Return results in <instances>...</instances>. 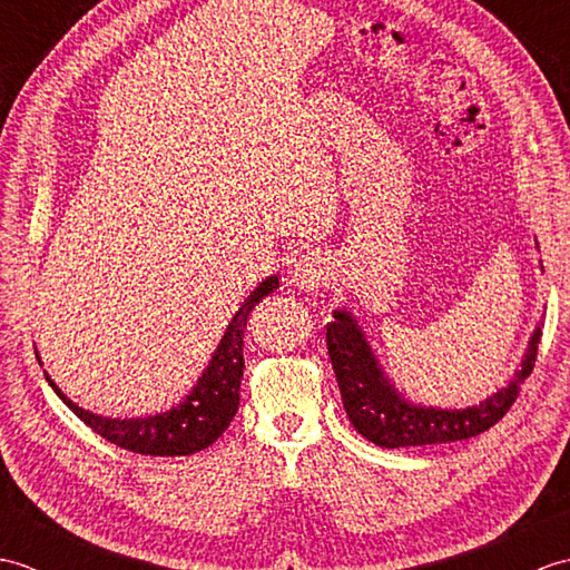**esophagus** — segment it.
<instances>
[{
	"label": "esophagus",
	"instance_id": "obj_1",
	"mask_svg": "<svg viewBox=\"0 0 570 570\" xmlns=\"http://www.w3.org/2000/svg\"><path fill=\"white\" fill-rule=\"evenodd\" d=\"M331 276V262L323 257L321 252H306L294 262L292 269V282L294 286L304 288V292H321V288L328 284Z\"/></svg>",
	"mask_w": 570,
	"mask_h": 570
}]
</instances>
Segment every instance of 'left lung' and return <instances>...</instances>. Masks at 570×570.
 I'll use <instances>...</instances> for the list:
<instances>
[{
    "instance_id": "1",
    "label": "left lung",
    "mask_w": 570,
    "mask_h": 570,
    "mask_svg": "<svg viewBox=\"0 0 570 570\" xmlns=\"http://www.w3.org/2000/svg\"><path fill=\"white\" fill-rule=\"evenodd\" d=\"M333 318L335 321L328 323V333H325V343H328V355L347 419L357 433L382 448L463 441L494 426L514 404L519 384L534 370L541 341V328H537L524 353L522 370H517L514 380L490 394L485 402L468 409H435L411 404L404 394H399L382 372L377 355L372 353L367 335L353 313L335 311Z\"/></svg>"
}]
</instances>
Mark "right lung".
Instances as JSON below:
<instances>
[{
    "label": "right lung",
    "instance_id": "right-lung-1",
    "mask_svg": "<svg viewBox=\"0 0 570 570\" xmlns=\"http://www.w3.org/2000/svg\"><path fill=\"white\" fill-rule=\"evenodd\" d=\"M278 288V276H269L247 296L245 304L229 321L220 345L213 353L208 367L193 384V390L178 406L164 411L156 416L144 419H107L92 411L72 404L70 399L58 390L56 382L48 377L53 392L63 399V404L76 414L85 426L102 435L125 451H135L141 455H190L203 448L213 445L220 439L229 421L237 414L239 406V382L242 370H245V357H242V345H245V328L252 308L259 304L264 296L274 294ZM39 357V355H36Z\"/></svg>",
    "mask_w": 570,
    "mask_h": 570
}]
</instances>
